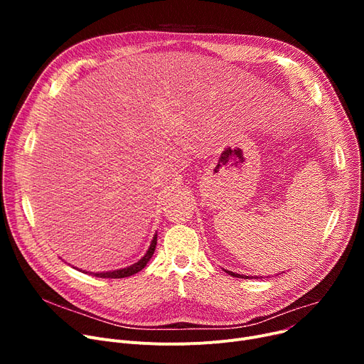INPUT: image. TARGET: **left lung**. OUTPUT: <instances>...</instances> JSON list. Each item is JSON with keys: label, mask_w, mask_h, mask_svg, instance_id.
I'll return each mask as SVG.
<instances>
[{"label": "left lung", "mask_w": 364, "mask_h": 364, "mask_svg": "<svg viewBox=\"0 0 364 364\" xmlns=\"http://www.w3.org/2000/svg\"><path fill=\"white\" fill-rule=\"evenodd\" d=\"M227 274H230L233 277H239V279H252V276H245V274H237V273H233V272H228V270H224ZM258 279V277H257Z\"/></svg>", "instance_id": "8db88e82"}]
</instances>
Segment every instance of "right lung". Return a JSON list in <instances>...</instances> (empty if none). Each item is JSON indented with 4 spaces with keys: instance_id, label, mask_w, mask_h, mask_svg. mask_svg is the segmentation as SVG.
I'll return each mask as SVG.
<instances>
[{
    "instance_id": "add662e5",
    "label": "right lung",
    "mask_w": 364,
    "mask_h": 364,
    "mask_svg": "<svg viewBox=\"0 0 364 364\" xmlns=\"http://www.w3.org/2000/svg\"><path fill=\"white\" fill-rule=\"evenodd\" d=\"M156 242H158V235L153 236V240L150 242V246L147 252L141 257V259H139L137 262H134L132 265L125 267V269H119V270H112V272H102V273H91L95 277H103V279H122V277H128L139 273L140 270H143L146 264L150 261V258L153 257V252H155V247H156ZM88 273V272H85Z\"/></svg>"
}]
</instances>
